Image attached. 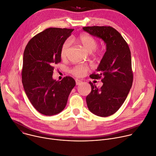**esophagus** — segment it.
I'll return each instance as SVG.
<instances>
[{"mask_svg": "<svg viewBox=\"0 0 156 156\" xmlns=\"http://www.w3.org/2000/svg\"><path fill=\"white\" fill-rule=\"evenodd\" d=\"M75 82H76V85H80V84H81L82 83V81L79 80H76Z\"/></svg>", "mask_w": 156, "mask_h": 156, "instance_id": "obj_1", "label": "esophagus"}]
</instances>
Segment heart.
<instances>
[{"label":"heart","instance_id":"heart-1","mask_svg":"<svg viewBox=\"0 0 156 156\" xmlns=\"http://www.w3.org/2000/svg\"><path fill=\"white\" fill-rule=\"evenodd\" d=\"M76 40L87 51L92 52L93 51V53L96 55H100L102 54L103 49L96 48L98 46V41L93 36L86 33L80 34L77 36ZM70 46L71 41L70 39H66L63 42L60 48V57L64 59L67 57ZM88 70L89 66L87 65L80 63L73 66L70 71L73 76L80 78L84 76Z\"/></svg>","mask_w":156,"mask_h":156}]
</instances>
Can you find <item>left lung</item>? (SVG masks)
<instances>
[{
  "label": "left lung",
  "mask_w": 156,
  "mask_h": 156,
  "mask_svg": "<svg viewBox=\"0 0 156 156\" xmlns=\"http://www.w3.org/2000/svg\"><path fill=\"white\" fill-rule=\"evenodd\" d=\"M83 29L100 37L106 44L105 52L97 72L90 76L101 79L102 86L98 89L91 82V91L86 97L87 107L100 117L115 114L125 101L131 87L133 73L131 52L120 33L111 27H86Z\"/></svg>",
  "instance_id": "1"
}]
</instances>
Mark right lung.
<instances>
[{
    "mask_svg": "<svg viewBox=\"0 0 156 156\" xmlns=\"http://www.w3.org/2000/svg\"><path fill=\"white\" fill-rule=\"evenodd\" d=\"M74 29L49 28L33 37L25 48L22 83L33 107L45 115L60 113L76 84L71 76L53 80L54 66L61 62L60 48Z\"/></svg>",
    "mask_w": 156,
    "mask_h": 156,
    "instance_id": "obj_1",
    "label": "right lung"
}]
</instances>
